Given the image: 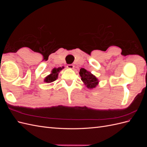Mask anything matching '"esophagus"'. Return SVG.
<instances>
[{"label":"esophagus","instance_id":"obj_1","mask_svg":"<svg viewBox=\"0 0 147 147\" xmlns=\"http://www.w3.org/2000/svg\"><path fill=\"white\" fill-rule=\"evenodd\" d=\"M67 67L68 69H73L74 68V65L72 64H68L67 65Z\"/></svg>","mask_w":147,"mask_h":147}]
</instances>
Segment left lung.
I'll use <instances>...</instances> for the list:
<instances>
[{"label": "left lung", "instance_id": "left-lung-1", "mask_svg": "<svg viewBox=\"0 0 147 147\" xmlns=\"http://www.w3.org/2000/svg\"><path fill=\"white\" fill-rule=\"evenodd\" d=\"M79 74L81 77V80L82 82L88 88H94L98 84V79L94 75H92L90 72H89V71L86 70V69L82 68L80 70Z\"/></svg>", "mask_w": 147, "mask_h": 147}]
</instances>
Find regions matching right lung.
Instances as JSON below:
<instances>
[{
  "instance_id": "add662e5",
  "label": "right lung",
  "mask_w": 147,
  "mask_h": 147,
  "mask_svg": "<svg viewBox=\"0 0 147 147\" xmlns=\"http://www.w3.org/2000/svg\"><path fill=\"white\" fill-rule=\"evenodd\" d=\"M64 68V67H58V68H54L51 70V73L48 75V76H47L44 80V82L46 83H51L55 81L56 80L57 78V77H58V74L61 70H62Z\"/></svg>"
}]
</instances>
